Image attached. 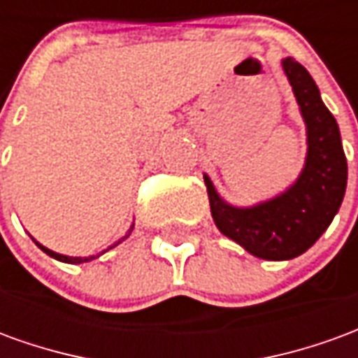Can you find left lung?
<instances>
[{
  "label": "left lung",
  "mask_w": 358,
  "mask_h": 358,
  "mask_svg": "<svg viewBox=\"0 0 358 358\" xmlns=\"http://www.w3.org/2000/svg\"><path fill=\"white\" fill-rule=\"evenodd\" d=\"M307 122V164L285 194L251 209L226 205L205 176L210 213L220 232L251 255L285 261L305 253L336 217L347 186V159L336 118L320 99L313 76L295 59H284Z\"/></svg>",
  "instance_id": "left-lung-1"
}]
</instances>
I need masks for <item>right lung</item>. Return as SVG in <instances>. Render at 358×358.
Here are the masks:
<instances>
[{
	"mask_svg": "<svg viewBox=\"0 0 358 358\" xmlns=\"http://www.w3.org/2000/svg\"><path fill=\"white\" fill-rule=\"evenodd\" d=\"M134 228V226H132ZM132 228L128 230V234L126 236H130V232H132ZM117 245V243H115ZM113 245V248H115ZM38 248H42L43 253H48L50 257H53V259H57V261H63V263H74V264H80V263H86V261H92V259H95V257H88V259H80V257H65V255H59V253H53V251H50V249H45L43 245H40L38 243Z\"/></svg>",
	"mask_w": 358,
	"mask_h": 358,
	"instance_id": "add662e5",
	"label": "right lung"
}]
</instances>
